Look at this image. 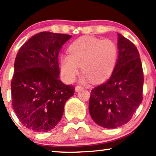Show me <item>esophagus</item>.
I'll list each match as a JSON object with an SVG mask.
<instances>
[{
	"label": "esophagus",
	"mask_w": 156,
	"mask_h": 156,
	"mask_svg": "<svg viewBox=\"0 0 156 156\" xmlns=\"http://www.w3.org/2000/svg\"><path fill=\"white\" fill-rule=\"evenodd\" d=\"M81 89H83V87H80V86H77V87H76V92H79V91L81 90Z\"/></svg>",
	"instance_id": "1"
}]
</instances>
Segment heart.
Returning a JSON list of instances; mask_svg holds the SVG:
<instances>
[{
	"label": "heart",
	"instance_id": "obj_1",
	"mask_svg": "<svg viewBox=\"0 0 156 156\" xmlns=\"http://www.w3.org/2000/svg\"><path fill=\"white\" fill-rule=\"evenodd\" d=\"M117 55V46L114 41L82 37L71 44L69 54L61 56V73L66 81L73 82L81 67L85 74L82 81L101 83L112 75Z\"/></svg>",
	"mask_w": 156,
	"mask_h": 156
}]
</instances>
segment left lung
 I'll list each match as a JSON object with an SVG mask.
<instances>
[{
  "mask_svg": "<svg viewBox=\"0 0 156 156\" xmlns=\"http://www.w3.org/2000/svg\"><path fill=\"white\" fill-rule=\"evenodd\" d=\"M118 58L109 79L91 92L89 111L95 123L105 128L126 124L143 99L142 65L136 47L120 34Z\"/></svg>",
  "mask_w": 156,
  "mask_h": 156,
  "instance_id": "1",
  "label": "left lung"
}]
</instances>
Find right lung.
I'll list each match as a JSON object with an SVG mask.
<instances>
[{
	"label": "right lung",
	"mask_w": 156,
	"mask_h": 156,
	"mask_svg": "<svg viewBox=\"0 0 156 156\" xmlns=\"http://www.w3.org/2000/svg\"><path fill=\"white\" fill-rule=\"evenodd\" d=\"M72 36L43 31L23 44L11 82L12 106L21 123L36 132H47L59 122L73 86L59 80L58 54Z\"/></svg>",
	"instance_id": "add662e5"
}]
</instances>
